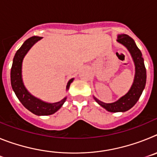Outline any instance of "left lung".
<instances>
[{
	"label": "left lung",
	"instance_id": "obj_1",
	"mask_svg": "<svg viewBox=\"0 0 157 157\" xmlns=\"http://www.w3.org/2000/svg\"><path fill=\"white\" fill-rule=\"evenodd\" d=\"M117 41L124 45L132 56L135 65V75L130 90L116 102L106 104L94 98L101 107L111 112H123L131 109L141 97L146 83V69L144 64V59L133 38L127 34H119Z\"/></svg>",
	"mask_w": 157,
	"mask_h": 157
}]
</instances>
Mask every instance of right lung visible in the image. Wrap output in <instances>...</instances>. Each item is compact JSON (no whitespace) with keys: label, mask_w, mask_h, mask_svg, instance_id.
<instances>
[{"label":"right lung","mask_w":157,"mask_h":157,"mask_svg":"<svg viewBox=\"0 0 157 157\" xmlns=\"http://www.w3.org/2000/svg\"><path fill=\"white\" fill-rule=\"evenodd\" d=\"M41 38V37L37 36L30 37L27 41H24L22 46L16 52L11 69V84L16 97L26 109L37 116H48L57 112L63 105L67 98H64L63 100L56 103H47L42 101L31 95L27 91L22 79V63L23 58L30 50V48ZM73 80L74 78H71L67 82V90H68L71 83L73 82Z\"/></svg>","instance_id":"add662e5"}]
</instances>
